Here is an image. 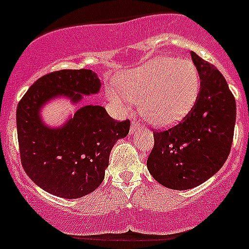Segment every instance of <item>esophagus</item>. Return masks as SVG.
<instances>
[{"instance_id": "1", "label": "esophagus", "mask_w": 249, "mask_h": 249, "mask_svg": "<svg viewBox=\"0 0 249 249\" xmlns=\"http://www.w3.org/2000/svg\"><path fill=\"white\" fill-rule=\"evenodd\" d=\"M144 128V126H142V124H140L138 122H136V121H132L131 123V132L133 133V132H137L140 131V129Z\"/></svg>"}]
</instances>
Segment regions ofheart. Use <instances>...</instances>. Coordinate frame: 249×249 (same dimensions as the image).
<instances>
[{
    "label": "heart",
    "instance_id": "b5f03b06",
    "mask_svg": "<svg viewBox=\"0 0 249 249\" xmlns=\"http://www.w3.org/2000/svg\"><path fill=\"white\" fill-rule=\"evenodd\" d=\"M107 91L109 101L128 108L138 101L142 116L160 127L172 126L191 111L199 91V76L190 59L156 57L116 80Z\"/></svg>",
    "mask_w": 249,
    "mask_h": 249
}]
</instances>
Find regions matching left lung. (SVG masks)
I'll return each instance as SVG.
<instances>
[{
    "label": "left lung",
    "instance_id": "obj_1",
    "mask_svg": "<svg viewBox=\"0 0 249 249\" xmlns=\"http://www.w3.org/2000/svg\"><path fill=\"white\" fill-rule=\"evenodd\" d=\"M201 80L196 102L178 124L155 131V146L147 160L153 178L172 190L203 183L224 164L236 123V100L223 74L191 52Z\"/></svg>",
    "mask_w": 249,
    "mask_h": 249
}]
</instances>
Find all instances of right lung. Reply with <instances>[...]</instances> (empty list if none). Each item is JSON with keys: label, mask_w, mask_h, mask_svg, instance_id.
<instances>
[{"label": "right lung", "mask_w": 249, "mask_h": 249, "mask_svg": "<svg viewBox=\"0 0 249 249\" xmlns=\"http://www.w3.org/2000/svg\"><path fill=\"white\" fill-rule=\"evenodd\" d=\"M91 70H61L45 74L21 98L16 112L21 163L28 177L51 195L80 198L102 183L109 153L129 132V120H114L101 106H85L61 128L46 127L39 108L63 94L78 102L100 91Z\"/></svg>", "instance_id": "add662e5"}]
</instances>
